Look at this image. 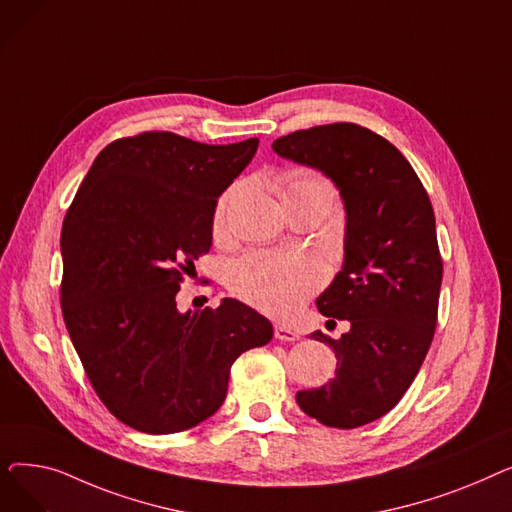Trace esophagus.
<instances>
[{"label":"esophagus","mask_w":512,"mask_h":512,"mask_svg":"<svg viewBox=\"0 0 512 512\" xmlns=\"http://www.w3.org/2000/svg\"><path fill=\"white\" fill-rule=\"evenodd\" d=\"M274 336H276L278 340H282V342H294V340H299V334H297V332L286 328V326H282V324H276V326H274Z\"/></svg>","instance_id":"esophagus-1"}]
</instances>
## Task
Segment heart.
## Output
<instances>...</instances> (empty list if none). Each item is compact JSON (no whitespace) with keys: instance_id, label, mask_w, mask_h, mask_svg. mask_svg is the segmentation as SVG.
I'll use <instances>...</instances> for the list:
<instances>
[{"instance_id":"heart-1","label":"heart","mask_w":512,"mask_h":512,"mask_svg":"<svg viewBox=\"0 0 512 512\" xmlns=\"http://www.w3.org/2000/svg\"><path fill=\"white\" fill-rule=\"evenodd\" d=\"M242 193V184H234L220 197L213 211V232L220 234L226 228L228 211ZM280 195L286 201H299L307 197L324 199L330 207L334 203L332 184L309 170H290L282 178ZM321 270L311 257L294 255L280 257L267 253H251L242 257L230 276V286L240 299L253 307L272 313L290 315L309 294L319 286Z\"/></svg>"}]
</instances>
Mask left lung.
<instances>
[{
    "mask_svg": "<svg viewBox=\"0 0 512 512\" xmlns=\"http://www.w3.org/2000/svg\"><path fill=\"white\" fill-rule=\"evenodd\" d=\"M272 149L324 172L344 201V263L315 303L351 330L311 334L334 348L336 378L297 402L319 423L353 429L398 405L434 340L442 257L432 201L405 155L359 124L290 132Z\"/></svg>",
    "mask_w": 512,
    "mask_h": 512,
    "instance_id": "left-lung-1",
    "label": "left lung"
}]
</instances>
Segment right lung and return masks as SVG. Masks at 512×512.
Here are the masks:
<instances>
[{"label":"right lung","instance_id":"add662e5","mask_svg":"<svg viewBox=\"0 0 512 512\" xmlns=\"http://www.w3.org/2000/svg\"><path fill=\"white\" fill-rule=\"evenodd\" d=\"M259 141L205 145L141 132L107 145L62 226V313L87 378L145 434L191 429L222 407L232 363L272 340L236 299L180 313L176 294L211 247L218 197Z\"/></svg>","mask_w":512,"mask_h":512}]
</instances>
